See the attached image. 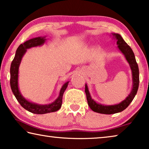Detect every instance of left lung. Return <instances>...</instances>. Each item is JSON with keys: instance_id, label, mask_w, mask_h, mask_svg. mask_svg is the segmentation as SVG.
Returning <instances> with one entry per match:
<instances>
[{"instance_id": "1", "label": "left lung", "mask_w": 149, "mask_h": 149, "mask_svg": "<svg viewBox=\"0 0 149 149\" xmlns=\"http://www.w3.org/2000/svg\"><path fill=\"white\" fill-rule=\"evenodd\" d=\"M113 38L117 41V44L118 48L121 52L123 54L127 62L129 63L130 68H131L132 72V80H133V86L132 89L128 96L125 98V100L122 101L121 103L115 105H103L101 103H97L92 99L91 96L89 93L88 87L86 84L85 87V92H86L87 103L89 107L94 112L101 113V114H114V113L121 112L122 111L128 107L130 103L133 100L137 93L139 85V71L138 64L136 62L135 56L133 53V50L128 44H127L121 36L119 34L112 33Z\"/></svg>"}]
</instances>
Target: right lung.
I'll list each match as a JSON object with an SVG mask.
<instances>
[{"label": "right lung", "mask_w": 149, "mask_h": 149, "mask_svg": "<svg viewBox=\"0 0 149 149\" xmlns=\"http://www.w3.org/2000/svg\"><path fill=\"white\" fill-rule=\"evenodd\" d=\"M46 40V36L34 38L26 41L24 43L20 44L16 51L15 56L14 58L10 65V87L17 101L19 102L20 105L26 110L34 114H45L52 112L57 111L62 107V97L65 90L67 88L70 81H66L63 85L60 91V93L57 99L54 102L46 105L38 104L27 100L24 97L22 93H20L18 87V70L22 61V57L26 52L27 49L31 48L32 47L40 46L43 45Z\"/></svg>", "instance_id": "right-lung-1"}]
</instances>
